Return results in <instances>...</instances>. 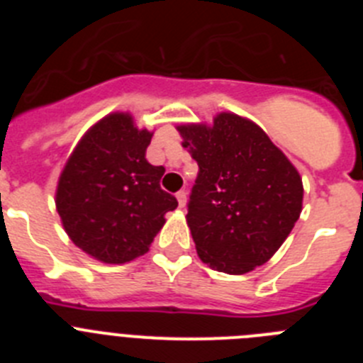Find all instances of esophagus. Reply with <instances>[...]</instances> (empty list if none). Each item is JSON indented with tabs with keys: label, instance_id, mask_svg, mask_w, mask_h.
Here are the masks:
<instances>
[{
	"label": "esophagus",
	"instance_id": "34e87169",
	"mask_svg": "<svg viewBox=\"0 0 363 363\" xmlns=\"http://www.w3.org/2000/svg\"><path fill=\"white\" fill-rule=\"evenodd\" d=\"M176 198H178L179 207H182V209H184L185 205H187V192H185V191H179L178 194H176Z\"/></svg>",
	"mask_w": 363,
	"mask_h": 363
}]
</instances>
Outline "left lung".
Segmentation results:
<instances>
[{
  "mask_svg": "<svg viewBox=\"0 0 363 363\" xmlns=\"http://www.w3.org/2000/svg\"><path fill=\"white\" fill-rule=\"evenodd\" d=\"M198 163L187 223L203 264L227 274L264 265L300 218L303 185L296 167L255 121L220 112L178 127Z\"/></svg>",
  "mask_w": 363,
  "mask_h": 363,
  "instance_id": "8db88e82",
  "label": "left lung"
}]
</instances>
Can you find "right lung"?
Here are the masks:
<instances>
[{"label":"right lung","mask_w":363,"mask_h":363,"mask_svg":"<svg viewBox=\"0 0 363 363\" xmlns=\"http://www.w3.org/2000/svg\"><path fill=\"white\" fill-rule=\"evenodd\" d=\"M150 138L129 112H112L86 130L57 179L63 229L74 245L104 264L145 255L165 214L178 207L160 187L165 169L145 158Z\"/></svg>","instance_id":"right-lung-1"}]
</instances>
